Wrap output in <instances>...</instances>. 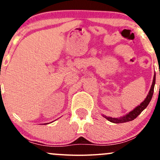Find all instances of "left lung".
Returning <instances> with one entry per match:
<instances>
[{
  "label": "left lung",
  "mask_w": 160,
  "mask_h": 160,
  "mask_svg": "<svg viewBox=\"0 0 160 160\" xmlns=\"http://www.w3.org/2000/svg\"><path fill=\"white\" fill-rule=\"evenodd\" d=\"M155 82H156V76L154 75L153 83H152L151 88H150V89L149 94L148 95L147 98H145V100L140 104V105L138 106L136 108H135V109H134L132 111L130 112L129 113H128V114L124 116V117H121V118H120V119L112 118V117H106V116H104V117H105L108 120L111 121V122H114V123H122V122H129V121L135 120L138 116L140 114L141 112L144 111L145 108L148 107V104H149L150 100H151V98H152V96H153V89H154V86H155Z\"/></svg>",
  "instance_id": "left-lung-1"
}]
</instances>
